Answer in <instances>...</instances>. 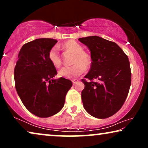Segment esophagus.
Listing matches in <instances>:
<instances>
[{"label":"esophagus","mask_w":148,"mask_h":148,"mask_svg":"<svg viewBox=\"0 0 148 148\" xmlns=\"http://www.w3.org/2000/svg\"><path fill=\"white\" fill-rule=\"evenodd\" d=\"M72 82H73V84H77V83L78 82V81L77 80V79H73L72 80Z\"/></svg>","instance_id":"obj_1"}]
</instances>
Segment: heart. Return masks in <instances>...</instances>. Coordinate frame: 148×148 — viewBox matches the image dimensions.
<instances>
[{
  "label": "heart",
  "instance_id": "heart-1",
  "mask_svg": "<svg viewBox=\"0 0 148 148\" xmlns=\"http://www.w3.org/2000/svg\"><path fill=\"white\" fill-rule=\"evenodd\" d=\"M62 48L66 51L74 54L73 59V65L64 66L58 71V75L62 77L73 79L83 74L86 70L91 66L92 62V57L88 53L84 51V48L75 40H69L62 44ZM48 58L55 67L61 65V57L58 47L54 46L48 52Z\"/></svg>",
  "mask_w": 148,
  "mask_h": 148
}]
</instances>
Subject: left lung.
<instances>
[{"mask_svg":"<svg viewBox=\"0 0 148 148\" xmlns=\"http://www.w3.org/2000/svg\"><path fill=\"white\" fill-rule=\"evenodd\" d=\"M91 52L90 71L82 79L84 107L92 116L108 118L121 108L128 95L131 73L128 56L115 43L99 36L79 38ZM96 79V82L92 81Z\"/></svg>","mask_w":148,"mask_h":148,"instance_id":"obj_1","label":"left lung"}]
</instances>
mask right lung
I'll list each match as a JSON object with an SVG mask.
<instances>
[{
    "instance_id": "obj_1",
    "label": "right lung",
    "mask_w": 148,
    "mask_h": 148,
    "mask_svg": "<svg viewBox=\"0 0 148 148\" xmlns=\"http://www.w3.org/2000/svg\"><path fill=\"white\" fill-rule=\"evenodd\" d=\"M57 40L40 38L27 42L20 50L14 70L15 88L30 112L41 118L50 117L63 108L66 93L72 86L57 74L48 58L49 50Z\"/></svg>"
}]
</instances>
